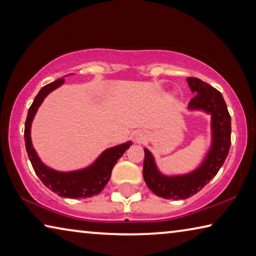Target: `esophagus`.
Returning a JSON list of instances; mask_svg holds the SVG:
<instances>
[{
    "label": "esophagus",
    "instance_id": "34e87169",
    "mask_svg": "<svg viewBox=\"0 0 256 256\" xmlns=\"http://www.w3.org/2000/svg\"><path fill=\"white\" fill-rule=\"evenodd\" d=\"M136 141H138V142H142V141L144 140V136H142V134H136Z\"/></svg>",
    "mask_w": 256,
    "mask_h": 256
}]
</instances>
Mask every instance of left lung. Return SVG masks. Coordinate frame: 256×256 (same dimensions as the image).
Returning a JSON list of instances; mask_svg holds the SVG:
<instances>
[{
    "mask_svg": "<svg viewBox=\"0 0 256 256\" xmlns=\"http://www.w3.org/2000/svg\"><path fill=\"white\" fill-rule=\"evenodd\" d=\"M192 92L190 110H202L211 115L212 141L204 160L196 170L184 175L167 176L160 172L152 154L144 149V178L146 184L160 198L184 200L196 194L214 178L226 160L230 148L232 120L227 105L220 92L198 78H188Z\"/></svg>",
    "mask_w": 256,
    "mask_h": 256,
    "instance_id": "8db88e82",
    "label": "left lung"
}]
</instances>
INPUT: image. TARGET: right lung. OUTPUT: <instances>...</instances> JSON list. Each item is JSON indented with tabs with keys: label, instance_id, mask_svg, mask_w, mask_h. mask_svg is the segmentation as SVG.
I'll use <instances>...</instances> for the list:
<instances>
[{
	"label": "right lung",
	"instance_id": "right-lung-1",
	"mask_svg": "<svg viewBox=\"0 0 256 256\" xmlns=\"http://www.w3.org/2000/svg\"><path fill=\"white\" fill-rule=\"evenodd\" d=\"M66 79H58L50 84H46L40 89L34 102L30 106L24 124V142L26 150H27L30 162L37 176L40 177L46 188L58 194L62 198H84L97 196L105 188L108 180L110 178L112 167L118 162V160L122 157L130 146L131 141L125 142L123 144H118L112 148L106 149L90 166L82 168V170L72 172H58L52 170L48 166L42 162L38 157L36 150L34 149L30 131L34 115L38 108L44 102L45 97L50 92L64 84Z\"/></svg>",
	"mask_w": 256,
	"mask_h": 256
}]
</instances>
